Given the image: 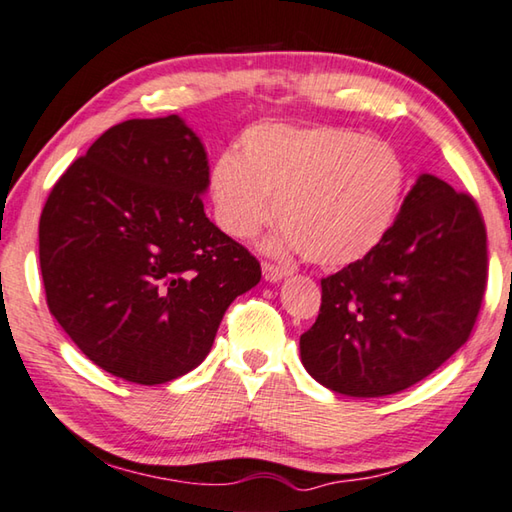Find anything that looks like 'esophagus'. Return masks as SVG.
<instances>
[{
    "label": "esophagus",
    "mask_w": 512,
    "mask_h": 512,
    "mask_svg": "<svg viewBox=\"0 0 512 512\" xmlns=\"http://www.w3.org/2000/svg\"><path fill=\"white\" fill-rule=\"evenodd\" d=\"M263 276L267 283H279L285 279V276H290V270H285V267H279V265L263 263Z\"/></svg>",
    "instance_id": "1"
}]
</instances>
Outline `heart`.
Returning a JSON list of instances; mask_svg holds the SVG:
<instances>
[{
    "mask_svg": "<svg viewBox=\"0 0 512 512\" xmlns=\"http://www.w3.org/2000/svg\"><path fill=\"white\" fill-rule=\"evenodd\" d=\"M405 184V164L389 143L333 125L261 123L242 134L238 155L215 161L209 193L229 236H256L276 213L283 224L272 251L346 267L387 238Z\"/></svg>",
    "mask_w": 512,
    "mask_h": 512,
    "instance_id": "obj_1",
    "label": "heart"
}]
</instances>
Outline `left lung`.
<instances>
[{
  "label": "left lung",
  "mask_w": 512,
  "mask_h": 512,
  "mask_svg": "<svg viewBox=\"0 0 512 512\" xmlns=\"http://www.w3.org/2000/svg\"><path fill=\"white\" fill-rule=\"evenodd\" d=\"M486 279L477 204L423 173L382 245L321 281L319 317L299 342L301 362L342 396L405 391L468 342Z\"/></svg>",
  "instance_id": "8db88e82"
}]
</instances>
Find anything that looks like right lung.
Segmentation results:
<instances>
[{"label":"right lung","instance_id":"right-lung-1","mask_svg":"<svg viewBox=\"0 0 512 512\" xmlns=\"http://www.w3.org/2000/svg\"><path fill=\"white\" fill-rule=\"evenodd\" d=\"M209 159L182 116L98 137L40 215L47 306L80 351L134 384L209 355L231 301L261 281L249 251L206 218Z\"/></svg>","mask_w":512,"mask_h":512}]
</instances>
